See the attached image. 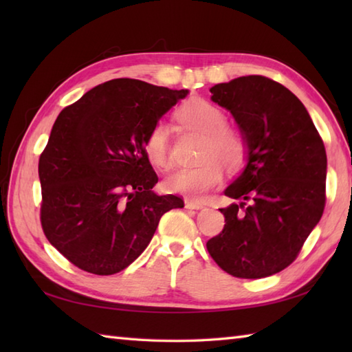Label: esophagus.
Wrapping results in <instances>:
<instances>
[{
	"instance_id": "1",
	"label": "esophagus",
	"mask_w": 352,
	"mask_h": 352,
	"mask_svg": "<svg viewBox=\"0 0 352 352\" xmlns=\"http://www.w3.org/2000/svg\"><path fill=\"white\" fill-rule=\"evenodd\" d=\"M184 206L186 208H190V210H201V208H204V203H199V201H193V199H186L184 201Z\"/></svg>"
}]
</instances>
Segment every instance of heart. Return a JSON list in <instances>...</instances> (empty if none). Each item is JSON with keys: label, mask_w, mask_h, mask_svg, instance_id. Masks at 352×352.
Masks as SVG:
<instances>
[{"label": "heart", "mask_w": 352, "mask_h": 352, "mask_svg": "<svg viewBox=\"0 0 352 352\" xmlns=\"http://www.w3.org/2000/svg\"><path fill=\"white\" fill-rule=\"evenodd\" d=\"M177 118L182 124L204 134L199 159L195 168L174 170L164 178V189L189 199H203L208 192L219 186L223 177L222 163L230 169L241 166L245 159V140L241 133L223 125L222 111L203 98H192L178 109ZM144 151L155 168L169 166V133L163 122H157L148 131Z\"/></svg>", "instance_id": "heart-1"}]
</instances>
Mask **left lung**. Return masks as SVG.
I'll return each instance as SVG.
<instances>
[{
  "label": "left lung",
  "mask_w": 352,
  "mask_h": 352,
  "mask_svg": "<svg viewBox=\"0 0 352 352\" xmlns=\"http://www.w3.org/2000/svg\"><path fill=\"white\" fill-rule=\"evenodd\" d=\"M212 101L233 115L246 164L226 195L222 233L207 242L219 267L265 278L287 267L325 207L327 154L307 109L287 87L261 77L214 85Z\"/></svg>",
  "instance_id": "left-lung-1"
}]
</instances>
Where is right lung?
Segmentation results:
<instances>
[{
  "label": "right lung",
  "mask_w": 352,
  "mask_h": 352,
  "mask_svg": "<svg viewBox=\"0 0 352 352\" xmlns=\"http://www.w3.org/2000/svg\"><path fill=\"white\" fill-rule=\"evenodd\" d=\"M188 94L115 78L57 116L39 159L41 222L72 265L95 275L121 272L145 251L162 216L184 207L182 198L153 192L159 177L144 142Z\"/></svg>",
  "instance_id": "obj_1"
}]
</instances>
